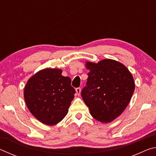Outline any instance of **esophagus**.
I'll list each match as a JSON object with an SVG mask.
<instances>
[{
  "label": "esophagus",
  "instance_id": "34e87169",
  "mask_svg": "<svg viewBox=\"0 0 156 156\" xmlns=\"http://www.w3.org/2000/svg\"><path fill=\"white\" fill-rule=\"evenodd\" d=\"M80 87H78V88H76V94L78 95V96H80Z\"/></svg>",
  "mask_w": 156,
  "mask_h": 156
}]
</instances>
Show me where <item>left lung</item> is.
<instances>
[{"instance_id": "left-lung-1", "label": "left lung", "mask_w": 156, "mask_h": 156, "mask_svg": "<svg viewBox=\"0 0 156 156\" xmlns=\"http://www.w3.org/2000/svg\"><path fill=\"white\" fill-rule=\"evenodd\" d=\"M89 70L81 96L95 119L111 122L129 105L135 89L131 72L122 63L104 59L98 63L86 62Z\"/></svg>"}]
</instances>
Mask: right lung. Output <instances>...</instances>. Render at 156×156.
<instances>
[{
  "mask_svg": "<svg viewBox=\"0 0 156 156\" xmlns=\"http://www.w3.org/2000/svg\"><path fill=\"white\" fill-rule=\"evenodd\" d=\"M71 82L59 69H44L31 76L24 89L25 103L31 114L47 125L60 122L76 93Z\"/></svg>",
  "mask_w": 156,
  "mask_h": 156,
  "instance_id": "obj_1",
  "label": "right lung"
}]
</instances>
